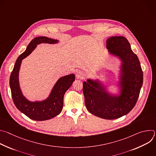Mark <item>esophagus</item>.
<instances>
[{
  "label": "esophagus",
  "instance_id": "obj_1",
  "mask_svg": "<svg viewBox=\"0 0 156 156\" xmlns=\"http://www.w3.org/2000/svg\"><path fill=\"white\" fill-rule=\"evenodd\" d=\"M76 78H77L78 79V78H79V79H83V78L85 77L84 73L82 72H81V71H79V72H78L76 73Z\"/></svg>",
  "mask_w": 156,
  "mask_h": 156
}]
</instances>
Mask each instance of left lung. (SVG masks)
Segmentation results:
<instances>
[{
    "label": "left lung",
    "instance_id": "obj_1",
    "mask_svg": "<svg viewBox=\"0 0 156 156\" xmlns=\"http://www.w3.org/2000/svg\"><path fill=\"white\" fill-rule=\"evenodd\" d=\"M109 52L119 56L123 62L122 94L119 98L108 96L98 90V84L90 80L83 83L84 103L89 112L107 120L119 119L135 107L143 82V73L137 55L123 36H112L106 41Z\"/></svg>",
    "mask_w": 156,
    "mask_h": 156
}]
</instances>
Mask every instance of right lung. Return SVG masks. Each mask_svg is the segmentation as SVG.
<instances>
[{
    "instance_id": "obj_1",
    "label": "right lung",
    "mask_w": 156,
    "mask_h": 156,
    "mask_svg": "<svg viewBox=\"0 0 156 156\" xmlns=\"http://www.w3.org/2000/svg\"><path fill=\"white\" fill-rule=\"evenodd\" d=\"M57 42V40L44 36L34 38L28 44L26 51L17 58L10 74V87L14 104L22 113L33 120H47L55 117L61 112L63 105L64 94L72 86L75 77L73 74H71L60 78L46 101L41 102H31L22 95L19 87L18 72L21 60L33 51L37 44L42 42L54 44Z\"/></svg>"
}]
</instances>
